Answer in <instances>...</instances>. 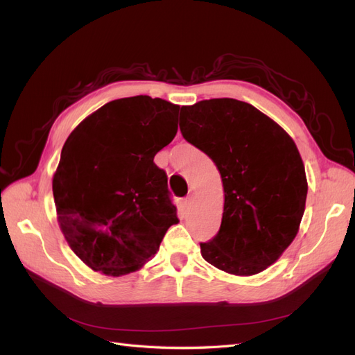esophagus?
<instances>
[{"label": "esophagus", "instance_id": "34e87169", "mask_svg": "<svg viewBox=\"0 0 355 355\" xmlns=\"http://www.w3.org/2000/svg\"><path fill=\"white\" fill-rule=\"evenodd\" d=\"M192 202H193V195H192V193H189L188 197L185 198V205H187V207H191V205H192Z\"/></svg>", "mask_w": 355, "mask_h": 355}]
</instances>
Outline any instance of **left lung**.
<instances>
[{
    "label": "left lung",
    "mask_w": 355,
    "mask_h": 355,
    "mask_svg": "<svg viewBox=\"0 0 355 355\" xmlns=\"http://www.w3.org/2000/svg\"><path fill=\"white\" fill-rule=\"evenodd\" d=\"M182 137L209 155L225 189L217 235L201 242L205 261L251 276L291 245L307 200V178L295 142L248 103L214 98L180 108Z\"/></svg>",
    "instance_id": "1"
}]
</instances>
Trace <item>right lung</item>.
Listing matches in <instances>:
<instances>
[{
	"label": "right lung",
	"mask_w": 355,
	"mask_h": 355,
	"mask_svg": "<svg viewBox=\"0 0 355 355\" xmlns=\"http://www.w3.org/2000/svg\"><path fill=\"white\" fill-rule=\"evenodd\" d=\"M179 105L148 95L114 100L73 130L53 193L61 232L92 270H138L179 222L154 155L173 141Z\"/></svg>",
	"instance_id": "add662e5"
}]
</instances>
